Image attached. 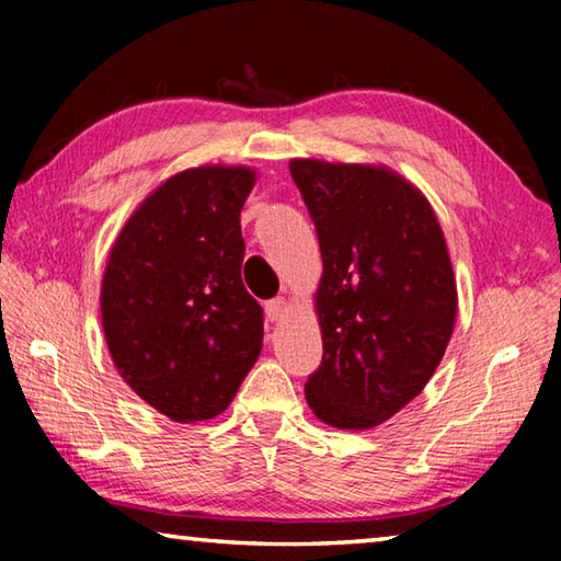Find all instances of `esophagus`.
Returning <instances> with one entry per match:
<instances>
[{
	"instance_id": "obj_1",
	"label": "esophagus",
	"mask_w": 561,
	"mask_h": 561,
	"mask_svg": "<svg viewBox=\"0 0 561 561\" xmlns=\"http://www.w3.org/2000/svg\"><path fill=\"white\" fill-rule=\"evenodd\" d=\"M264 311H267L270 321H279L284 314H287V299H284V297L270 299L267 304H264Z\"/></svg>"
}]
</instances>
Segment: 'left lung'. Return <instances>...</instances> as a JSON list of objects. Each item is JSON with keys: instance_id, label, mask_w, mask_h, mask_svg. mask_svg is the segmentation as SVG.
I'll use <instances>...</instances> for the list:
<instances>
[{"instance_id": "obj_1", "label": "left lung", "mask_w": 561, "mask_h": 561, "mask_svg": "<svg viewBox=\"0 0 561 561\" xmlns=\"http://www.w3.org/2000/svg\"><path fill=\"white\" fill-rule=\"evenodd\" d=\"M289 170L324 262V356L307 403L334 428H374L423 391L453 336L448 247L431 203L393 170L309 158Z\"/></svg>"}]
</instances>
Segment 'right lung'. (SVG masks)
Segmentation results:
<instances>
[{
	"label": "right lung",
	"mask_w": 561,
	"mask_h": 561,
	"mask_svg": "<svg viewBox=\"0 0 561 561\" xmlns=\"http://www.w3.org/2000/svg\"><path fill=\"white\" fill-rule=\"evenodd\" d=\"M254 170L168 178L123 225L101 287L113 364L170 421L220 415L257 360L264 314L242 284V205Z\"/></svg>",
	"instance_id": "right-lung-1"
}]
</instances>
